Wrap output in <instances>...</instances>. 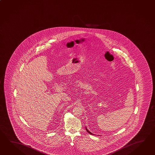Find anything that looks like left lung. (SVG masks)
<instances>
[{"mask_svg":"<svg viewBox=\"0 0 155 155\" xmlns=\"http://www.w3.org/2000/svg\"><path fill=\"white\" fill-rule=\"evenodd\" d=\"M86 131H87V132H88V133L90 134H91V135H92H92H93V134H92V133H91V132H90V131L88 130V129H87V127H86Z\"/></svg>","mask_w":155,"mask_h":155,"instance_id":"left-lung-1","label":"left lung"}]
</instances>
